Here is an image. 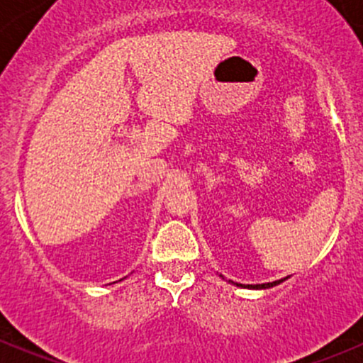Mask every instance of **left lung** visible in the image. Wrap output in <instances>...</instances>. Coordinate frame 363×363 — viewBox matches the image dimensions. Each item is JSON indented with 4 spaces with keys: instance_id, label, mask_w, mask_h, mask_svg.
Returning a JSON list of instances; mask_svg holds the SVG:
<instances>
[{
    "instance_id": "obj_1",
    "label": "left lung",
    "mask_w": 363,
    "mask_h": 363,
    "mask_svg": "<svg viewBox=\"0 0 363 363\" xmlns=\"http://www.w3.org/2000/svg\"><path fill=\"white\" fill-rule=\"evenodd\" d=\"M223 279H225V277H223ZM286 279L288 277H283V279H277V281H272V283H263V284H240V283H233V281H228V283L235 284V286H240V288H250V290H267V288L277 286V284H281L283 281H286Z\"/></svg>"
}]
</instances>
